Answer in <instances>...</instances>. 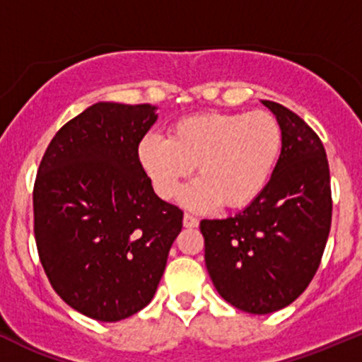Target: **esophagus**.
Wrapping results in <instances>:
<instances>
[{"instance_id": "esophagus-1", "label": "esophagus", "mask_w": 362, "mask_h": 362, "mask_svg": "<svg viewBox=\"0 0 362 362\" xmlns=\"http://www.w3.org/2000/svg\"><path fill=\"white\" fill-rule=\"evenodd\" d=\"M182 225H185L186 228H197V226H199V219L192 214H185V218H182Z\"/></svg>"}]
</instances>
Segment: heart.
Segmentation results:
<instances>
[{"mask_svg": "<svg viewBox=\"0 0 362 362\" xmlns=\"http://www.w3.org/2000/svg\"><path fill=\"white\" fill-rule=\"evenodd\" d=\"M282 150V129L267 111L200 113L176 122L169 137L144 136L137 158L156 195L173 199L182 180L195 173L181 202L193 211L237 209L263 192Z\"/></svg>", "mask_w": 362, "mask_h": 362, "instance_id": "obj_1", "label": "heart"}]
</instances>
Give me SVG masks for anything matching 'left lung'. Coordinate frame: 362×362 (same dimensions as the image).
Returning <instances> with one entry per match:
<instances>
[{"instance_id":"1","label":"left lung","mask_w":362,"mask_h":362,"mask_svg":"<svg viewBox=\"0 0 362 362\" xmlns=\"http://www.w3.org/2000/svg\"><path fill=\"white\" fill-rule=\"evenodd\" d=\"M282 129V150L264 189L235 216L202 219L206 267L228 303L272 314L314 279L331 228L329 165L319 136L296 113L263 100Z\"/></svg>"}]
</instances>
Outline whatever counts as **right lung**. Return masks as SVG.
Returning a JSON list of instances; mask_svg holds the SVG:
<instances>
[{"instance_id": "add662e5", "label": "right lung", "mask_w": 362, "mask_h": 362, "mask_svg": "<svg viewBox=\"0 0 362 362\" xmlns=\"http://www.w3.org/2000/svg\"><path fill=\"white\" fill-rule=\"evenodd\" d=\"M151 104L98 103L48 144L33 189L35 238L54 291L87 317L117 322L146 307L182 228L137 158Z\"/></svg>"}]
</instances>
